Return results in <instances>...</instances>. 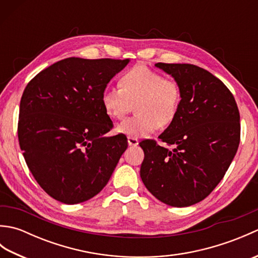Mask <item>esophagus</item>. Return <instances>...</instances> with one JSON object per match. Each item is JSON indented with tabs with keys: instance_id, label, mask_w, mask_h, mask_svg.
Here are the masks:
<instances>
[{
	"instance_id": "obj_1",
	"label": "esophagus",
	"mask_w": 258,
	"mask_h": 258,
	"mask_svg": "<svg viewBox=\"0 0 258 258\" xmlns=\"http://www.w3.org/2000/svg\"><path fill=\"white\" fill-rule=\"evenodd\" d=\"M127 143L130 146H138L139 145V140L135 138H127Z\"/></svg>"
}]
</instances>
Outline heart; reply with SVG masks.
I'll use <instances>...</instances> for the list:
<instances>
[{"label": "heart", "mask_w": 258, "mask_h": 258, "mask_svg": "<svg viewBox=\"0 0 258 258\" xmlns=\"http://www.w3.org/2000/svg\"><path fill=\"white\" fill-rule=\"evenodd\" d=\"M119 84L120 87L108 86L102 93L103 107L112 118H123L136 103V115L117 125L119 133L142 138L155 132L160 124H171L176 117L182 100L176 81L138 65L123 74Z\"/></svg>", "instance_id": "1"}]
</instances>
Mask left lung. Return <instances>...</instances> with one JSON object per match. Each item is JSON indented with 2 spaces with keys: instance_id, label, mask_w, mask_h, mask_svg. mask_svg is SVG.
I'll return each mask as SVG.
<instances>
[{
  "instance_id": "8db88e82",
  "label": "left lung",
  "mask_w": 258,
  "mask_h": 258,
  "mask_svg": "<svg viewBox=\"0 0 258 258\" xmlns=\"http://www.w3.org/2000/svg\"><path fill=\"white\" fill-rule=\"evenodd\" d=\"M177 82L182 100L176 117L155 141H142L145 187L169 206L186 207L211 194L236 154L239 112L225 84L193 64L156 63Z\"/></svg>"
}]
</instances>
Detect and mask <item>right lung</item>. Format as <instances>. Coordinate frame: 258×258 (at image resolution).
I'll list each match as a JSON object with an SVG mask.
<instances>
[{
  "mask_svg": "<svg viewBox=\"0 0 258 258\" xmlns=\"http://www.w3.org/2000/svg\"><path fill=\"white\" fill-rule=\"evenodd\" d=\"M130 59L69 57L30 81L20 103L18 134L27 167L54 200L79 204L111 178L125 150L124 134L102 104L108 82Z\"/></svg>",
  "mask_w": 258,
  "mask_h": 258,
  "instance_id": "right-lung-1",
  "label": "right lung"
}]
</instances>
